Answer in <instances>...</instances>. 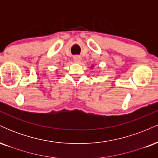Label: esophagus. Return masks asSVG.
Instances as JSON below:
<instances>
[{"instance_id": "34e87169", "label": "esophagus", "mask_w": 158, "mask_h": 158, "mask_svg": "<svg viewBox=\"0 0 158 158\" xmlns=\"http://www.w3.org/2000/svg\"><path fill=\"white\" fill-rule=\"evenodd\" d=\"M81 58L79 56H74L73 61H74V62H75V63H79L81 61Z\"/></svg>"}]
</instances>
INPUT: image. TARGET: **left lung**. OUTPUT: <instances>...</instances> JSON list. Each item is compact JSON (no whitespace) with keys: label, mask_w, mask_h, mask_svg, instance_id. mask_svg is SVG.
<instances>
[{"label":"left lung","mask_w":158,"mask_h":158,"mask_svg":"<svg viewBox=\"0 0 158 158\" xmlns=\"http://www.w3.org/2000/svg\"><path fill=\"white\" fill-rule=\"evenodd\" d=\"M91 68H93V67H91Z\"/></svg>","instance_id":"left-lung-1"}]
</instances>
